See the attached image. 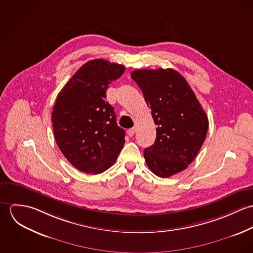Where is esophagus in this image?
<instances>
[{
  "mask_svg": "<svg viewBox=\"0 0 253 253\" xmlns=\"http://www.w3.org/2000/svg\"><path fill=\"white\" fill-rule=\"evenodd\" d=\"M135 131H136V128L135 127H132V128H129L128 130H127V135L128 136H130V137H132L133 135H134V133H135Z\"/></svg>",
  "mask_w": 253,
  "mask_h": 253,
  "instance_id": "obj_1",
  "label": "esophagus"
}]
</instances>
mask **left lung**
<instances>
[{
	"label": "left lung",
	"instance_id": "8db88e82",
	"mask_svg": "<svg viewBox=\"0 0 253 253\" xmlns=\"http://www.w3.org/2000/svg\"><path fill=\"white\" fill-rule=\"evenodd\" d=\"M131 79L158 126L155 143L144 150L145 162L157 176H172L198 155L208 133V116L187 81L173 69L135 70Z\"/></svg>",
	"mask_w": 253,
	"mask_h": 253
}]
</instances>
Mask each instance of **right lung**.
Segmentation results:
<instances>
[{
	"label": "right lung",
	"mask_w": 253,
	"mask_h": 253,
	"mask_svg": "<svg viewBox=\"0 0 253 253\" xmlns=\"http://www.w3.org/2000/svg\"><path fill=\"white\" fill-rule=\"evenodd\" d=\"M126 70L93 59L73 75L58 93L51 113L58 148L77 169L98 174L111 168L125 144V130L106 101L109 84Z\"/></svg>",
	"instance_id": "add662e5"
}]
</instances>
